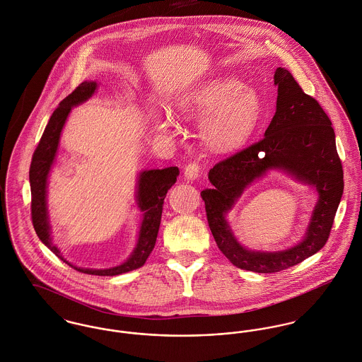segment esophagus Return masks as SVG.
Masks as SVG:
<instances>
[{"instance_id":"obj_1","label":"esophagus","mask_w":362,"mask_h":362,"mask_svg":"<svg viewBox=\"0 0 362 362\" xmlns=\"http://www.w3.org/2000/svg\"><path fill=\"white\" fill-rule=\"evenodd\" d=\"M202 173V168L197 161L189 162L185 168V177L187 180H196L199 179Z\"/></svg>"}]
</instances>
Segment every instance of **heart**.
Listing matches in <instances>:
<instances>
[{
	"mask_svg": "<svg viewBox=\"0 0 362 362\" xmlns=\"http://www.w3.org/2000/svg\"><path fill=\"white\" fill-rule=\"evenodd\" d=\"M186 121H202L201 133L208 146L228 151L243 146L261 119V101L243 81L226 76L201 84L175 104ZM166 129L169 122H160Z\"/></svg>",
	"mask_w": 362,
	"mask_h": 362,
	"instance_id": "b5f03b06",
	"label": "heart"
}]
</instances>
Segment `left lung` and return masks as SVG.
<instances>
[{"label": "left lung", "mask_w": 362, "mask_h": 362, "mask_svg": "<svg viewBox=\"0 0 362 362\" xmlns=\"http://www.w3.org/2000/svg\"><path fill=\"white\" fill-rule=\"evenodd\" d=\"M274 79L278 86L276 112L264 139L215 163L208 175L214 187L201 192L219 250L235 267L258 274L279 272L318 252L329 239L344 189L343 166L329 117L287 69L278 68ZM274 167L314 184L320 200L306 239L300 245L279 253L248 252L233 238L224 214L252 180Z\"/></svg>", "instance_id": "left-lung-1"}]
</instances>
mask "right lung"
Instances as JSON below:
<instances>
[{
	"instance_id": "1",
	"label": "right lung",
	"mask_w": 362,
	"mask_h": 362,
	"mask_svg": "<svg viewBox=\"0 0 362 362\" xmlns=\"http://www.w3.org/2000/svg\"><path fill=\"white\" fill-rule=\"evenodd\" d=\"M97 88L95 81H83L79 84L68 97H65L59 105L52 112L49 121L47 123L44 133L41 136L39 146L36 147L30 170V190H32V222L33 228L40 239L59 259H62L69 267L75 268L81 274L87 275H98V276H115L124 272L137 269L144 265L146 259L151 254L157 235L160 230L161 223L162 204L168 190L175 185L176 177L179 175L177 166H169L165 169H153L144 170L139 179V190H137V201L140 209L144 212V218L140 228L139 243L130 255V258L119 267L110 268V269H83L71 265L64 257L61 255L59 250L51 243L49 238V225H48V215H47V204H45V187H47V176L49 168L54 162L61 130L71 112L72 107L81 104L90 98Z\"/></svg>"
}]
</instances>
